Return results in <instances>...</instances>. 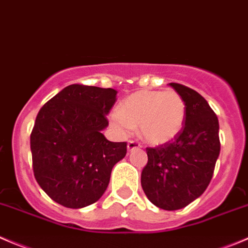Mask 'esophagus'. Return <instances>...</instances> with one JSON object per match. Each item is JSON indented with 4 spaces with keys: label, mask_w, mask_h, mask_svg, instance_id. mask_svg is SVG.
Returning <instances> with one entry per match:
<instances>
[{
    "label": "esophagus",
    "mask_w": 248,
    "mask_h": 248,
    "mask_svg": "<svg viewBox=\"0 0 248 248\" xmlns=\"http://www.w3.org/2000/svg\"><path fill=\"white\" fill-rule=\"evenodd\" d=\"M139 148H140V144L137 143V141L129 140L128 143H127V150L128 151H132L134 150V149H139Z\"/></svg>",
    "instance_id": "esophagus-1"
}]
</instances>
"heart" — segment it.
I'll return each mask as SVG.
<instances>
[{
  "instance_id": "b5f03b06",
  "label": "heart",
  "mask_w": 248,
  "mask_h": 248,
  "mask_svg": "<svg viewBox=\"0 0 248 248\" xmlns=\"http://www.w3.org/2000/svg\"><path fill=\"white\" fill-rule=\"evenodd\" d=\"M185 112L184 99L175 91L143 90L121 103L119 111L112 112L111 124L124 134L139 127V134L146 143L162 145L180 133Z\"/></svg>"
}]
</instances>
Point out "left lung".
<instances>
[{"mask_svg": "<svg viewBox=\"0 0 248 248\" xmlns=\"http://www.w3.org/2000/svg\"><path fill=\"white\" fill-rule=\"evenodd\" d=\"M185 102V121L172 141L146 148L148 163L141 170V188L158 208L175 211L188 206L206 190L220 151L219 124L207 100L196 91L170 83Z\"/></svg>", "mask_w": 248, "mask_h": 248, "instance_id": "obj_1", "label": "left lung"}]
</instances>
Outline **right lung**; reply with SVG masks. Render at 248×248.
I'll return each instance as SVG.
<instances>
[{
    "label": "right lung",
    "mask_w": 248,
    "mask_h": 248,
    "mask_svg": "<svg viewBox=\"0 0 248 248\" xmlns=\"http://www.w3.org/2000/svg\"><path fill=\"white\" fill-rule=\"evenodd\" d=\"M112 88L70 85L48 100L30 136L32 168L42 190L59 205L82 208L97 202L127 143L102 133L116 102Z\"/></svg>",
    "instance_id": "obj_1"
}]
</instances>
